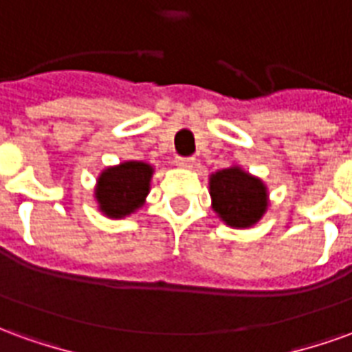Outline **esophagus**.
Listing matches in <instances>:
<instances>
[{
  "label": "esophagus",
  "instance_id": "obj_1",
  "mask_svg": "<svg viewBox=\"0 0 352 352\" xmlns=\"http://www.w3.org/2000/svg\"><path fill=\"white\" fill-rule=\"evenodd\" d=\"M175 162L179 168H192L196 164V158H192V156H177Z\"/></svg>",
  "mask_w": 352,
  "mask_h": 352
}]
</instances>
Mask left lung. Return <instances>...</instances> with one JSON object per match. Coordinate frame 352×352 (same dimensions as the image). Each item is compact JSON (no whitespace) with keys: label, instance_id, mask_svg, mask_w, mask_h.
<instances>
[{"label":"left lung","instance_id":"8db88e82","mask_svg":"<svg viewBox=\"0 0 352 352\" xmlns=\"http://www.w3.org/2000/svg\"><path fill=\"white\" fill-rule=\"evenodd\" d=\"M213 209L234 228H247L260 221L267 207V194L260 179L241 169H222L211 177Z\"/></svg>","mask_w":352,"mask_h":352}]
</instances>
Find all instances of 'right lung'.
I'll return each instance as SVG.
<instances>
[{
  "label": "right lung",
  "instance_id": "add662e5",
  "mask_svg": "<svg viewBox=\"0 0 352 352\" xmlns=\"http://www.w3.org/2000/svg\"><path fill=\"white\" fill-rule=\"evenodd\" d=\"M153 168L143 162H126L101 173L96 188L100 209L109 217H126L133 213L148 194Z\"/></svg>",
  "mask_w": 352,
  "mask_h": 352
}]
</instances>
